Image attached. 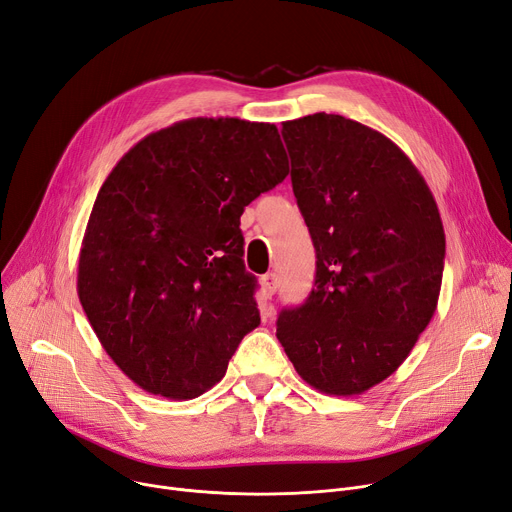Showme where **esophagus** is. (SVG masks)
<instances>
[{
    "label": "esophagus",
    "mask_w": 512,
    "mask_h": 512,
    "mask_svg": "<svg viewBox=\"0 0 512 512\" xmlns=\"http://www.w3.org/2000/svg\"><path fill=\"white\" fill-rule=\"evenodd\" d=\"M261 284H263V290H265L267 294H274V292L278 290V286H280V278H278L276 274H265V276L261 278Z\"/></svg>",
    "instance_id": "obj_1"
}]
</instances>
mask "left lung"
I'll list each match as a JSON object with an SVG mask.
<instances>
[{"instance_id": "left-lung-1", "label": "left lung", "mask_w": 512, "mask_h": 512, "mask_svg": "<svg viewBox=\"0 0 512 512\" xmlns=\"http://www.w3.org/2000/svg\"><path fill=\"white\" fill-rule=\"evenodd\" d=\"M282 137L317 270L276 336L309 386L363 394L402 365L436 313L440 211L405 151L361 122L319 112L282 122Z\"/></svg>"}]
</instances>
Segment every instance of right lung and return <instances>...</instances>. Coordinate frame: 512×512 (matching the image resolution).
<instances>
[{
    "instance_id": "add662e5",
    "label": "right lung",
    "mask_w": 512,
    "mask_h": 512,
    "mask_svg": "<svg viewBox=\"0 0 512 512\" xmlns=\"http://www.w3.org/2000/svg\"><path fill=\"white\" fill-rule=\"evenodd\" d=\"M288 174L278 128L188 118L147 134L105 178L76 290L105 353L149 394L218 384L261 319L240 215Z\"/></svg>"
}]
</instances>
